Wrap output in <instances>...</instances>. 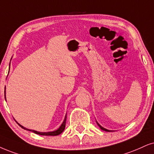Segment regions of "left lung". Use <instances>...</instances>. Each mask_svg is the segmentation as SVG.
I'll return each instance as SVG.
<instances>
[{
	"mask_svg": "<svg viewBox=\"0 0 154 154\" xmlns=\"http://www.w3.org/2000/svg\"><path fill=\"white\" fill-rule=\"evenodd\" d=\"M97 124H98V126H100V129H102V130H103V131H109V130H108V129H104V128H103L102 126H100V124H99L98 123H97Z\"/></svg>",
	"mask_w": 154,
	"mask_h": 154,
	"instance_id": "left-lung-1",
	"label": "left lung"
}]
</instances>
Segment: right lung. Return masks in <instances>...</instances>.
Here are the masks:
<instances>
[{
  "instance_id": "1",
  "label": "right lung",
  "mask_w": 154,
  "mask_h": 154,
  "mask_svg": "<svg viewBox=\"0 0 154 154\" xmlns=\"http://www.w3.org/2000/svg\"><path fill=\"white\" fill-rule=\"evenodd\" d=\"M10 69V68H9ZM66 116H67V114H66ZM65 116V119H64V122H63V124H62V125L60 126V128L58 129L57 130H56V131H50V132H39V131H34V130H31V129H26V128L24 127V126H21L20 124H19L17 123V124H19V126H20L21 128H23V129H25V130H28V131H30L32 132H33V133L36 134H38V135H42V136H57L59 135L63 132L64 130H65V124H66V118H67V116Z\"/></svg>"
}]
</instances>
